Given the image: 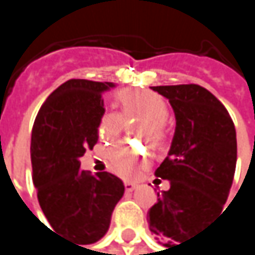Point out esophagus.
<instances>
[{
	"mask_svg": "<svg viewBox=\"0 0 255 255\" xmlns=\"http://www.w3.org/2000/svg\"><path fill=\"white\" fill-rule=\"evenodd\" d=\"M124 186H126V190L127 192H132L135 189V183H131V181H126Z\"/></svg>",
	"mask_w": 255,
	"mask_h": 255,
	"instance_id": "esophagus-1",
	"label": "esophagus"
}]
</instances>
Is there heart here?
<instances>
[{"mask_svg": "<svg viewBox=\"0 0 255 255\" xmlns=\"http://www.w3.org/2000/svg\"><path fill=\"white\" fill-rule=\"evenodd\" d=\"M118 102L121 114L106 112L97 123V137L105 143H114L124 129L126 118H143L146 127L141 129L143 135H151L153 144H162L167 138V117L168 105L156 93L141 88H127L118 93ZM109 168L123 178H134L149 164V155L146 149L115 144L106 153Z\"/></svg>", "mask_w": 255, "mask_h": 255, "instance_id": "b5f03b06", "label": "heart"}]
</instances>
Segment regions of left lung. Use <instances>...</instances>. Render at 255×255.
I'll list each match as a JSON object with an SVG mask.
<instances>
[{
    "mask_svg": "<svg viewBox=\"0 0 255 255\" xmlns=\"http://www.w3.org/2000/svg\"><path fill=\"white\" fill-rule=\"evenodd\" d=\"M176 114L171 149L155 174L170 180L149 210V229L165 247L190 241L223 210L236 168V129L228 109L196 84L159 85Z\"/></svg>",
    "mask_w": 255,
    "mask_h": 255,
    "instance_id": "1",
    "label": "left lung"
}]
</instances>
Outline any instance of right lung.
Segmentation results:
<instances>
[{
  "label": "right lung",
  "mask_w": 255,
  "mask_h": 255,
  "mask_svg": "<svg viewBox=\"0 0 255 255\" xmlns=\"http://www.w3.org/2000/svg\"><path fill=\"white\" fill-rule=\"evenodd\" d=\"M111 87L88 79L63 82L42 103L32 127V180L39 207L54 233L81 245L105 236L126 190L120 177L106 171L91 176L79 161L97 143L102 93Z\"/></svg>",
  "instance_id": "add662e5"
}]
</instances>
